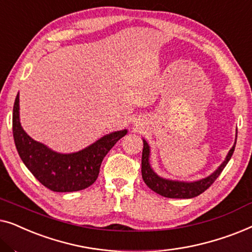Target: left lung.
Returning a JSON list of instances; mask_svg holds the SVG:
<instances>
[{"instance_id": "left-lung-1", "label": "left lung", "mask_w": 252, "mask_h": 252, "mask_svg": "<svg viewBox=\"0 0 252 252\" xmlns=\"http://www.w3.org/2000/svg\"><path fill=\"white\" fill-rule=\"evenodd\" d=\"M237 139V130H236V136H235V142L232 149L228 151L225 160L219 165L218 168L211 173L208 177L199 179L196 181H180V180H172V179L163 178L160 175H158L156 172L154 171V168L150 165V146L144 139L143 140V151H142V179L146 182V185L149 187L151 190H154L157 194H159L164 197L168 198H192L196 196L201 195L202 192H204L213 182L216 181V179L219 177L223 168L228 163L230 158L233 156L234 149H235Z\"/></svg>"}]
</instances>
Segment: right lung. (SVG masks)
<instances>
[{"label":"right lung","instance_id":"add662e5","mask_svg":"<svg viewBox=\"0 0 252 252\" xmlns=\"http://www.w3.org/2000/svg\"><path fill=\"white\" fill-rule=\"evenodd\" d=\"M12 132L17 151L31 173L50 190L71 192L82 190L94 184L103 158L126 135L127 129L105 134L91 146L75 153H57L33 140L24 130L19 118L18 94L13 104Z\"/></svg>","mask_w":252,"mask_h":252}]
</instances>
